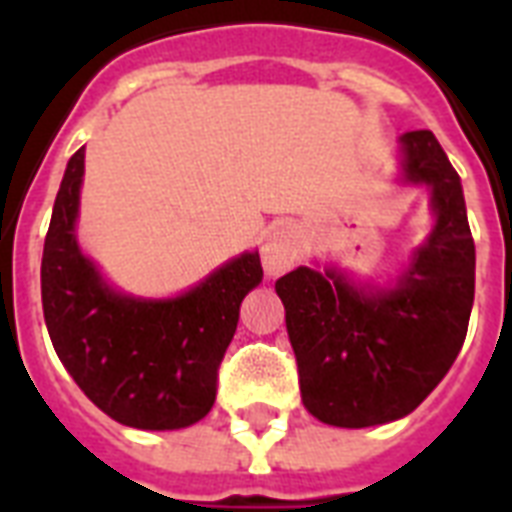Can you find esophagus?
Returning <instances> with one entry per match:
<instances>
[{
  "label": "esophagus",
  "mask_w": 512,
  "mask_h": 512,
  "mask_svg": "<svg viewBox=\"0 0 512 512\" xmlns=\"http://www.w3.org/2000/svg\"><path fill=\"white\" fill-rule=\"evenodd\" d=\"M297 231L292 225L273 228L263 241V268L268 276H279L289 271L297 260Z\"/></svg>",
  "instance_id": "esophagus-1"
}]
</instances>
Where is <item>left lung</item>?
I'll use <instances>...</instances> for the list:
<instances>
[{
  "instance_id": "left-lung-1",
  "label": "left lung",
  "mask_w": 512,
  "mask_h": 512,
  "mask_svg": "<svg viewBox=\"0 0 512 512\" xmlns=\"http://www.w3.org/2000/svg\"><path fill=\"white\" fill-rule=\"evenodd\" d=\"M398 143L401 183L428 185L436 215L404 271L385 287L353 281L335 265H300L276 281L305 409L335 428H372L414 412L468 335L476 244L460 175L430 130Z\"/></svg>"
}]
</instances>
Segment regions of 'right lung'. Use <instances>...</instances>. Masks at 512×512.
<instances>
[{
    "label": "right lung",
    "instance_id": "1",
    "mask_svg": "<svg viewBox=\"0 0 512 512\" xmlns=\"http://www.w3.org/2000/svg\"><path fill=\"white\" fill-rule=\"evenodd\" d=\"M84 148L68 159L42 255V308L52 348L92 404L138 430L207 417L239 305L263 281L257 252L233 257L167 300L116 292L76 239Z\"/></svg>",
    "mask_w": 512,
    "mask_h": 512
}]
</instances>
